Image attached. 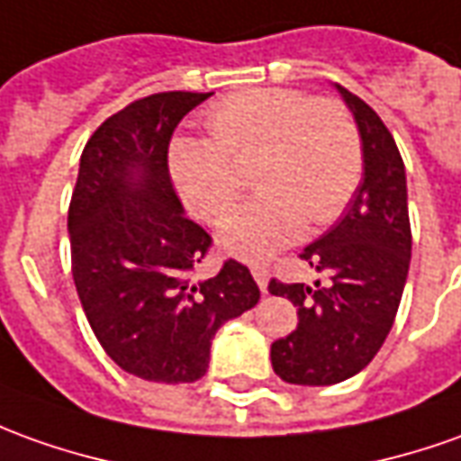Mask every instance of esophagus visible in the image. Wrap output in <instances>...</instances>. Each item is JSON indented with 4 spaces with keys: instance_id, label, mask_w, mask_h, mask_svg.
Segmentation results:
<instances>
[{
    "instance_id": "obj_1",
    "label": "esophagus",
    "mask_w": 461,
    "mask_h": 461,
    "mask_svg": "<svg viewBox=\"0 0 461 461\" xmlns=\"http://www.w3.org/2000/svg\"><path fill=\"white\" fill-rule=\"evenodd\" d=\"M250 273H253V278H256V284H258L263 294H268V266L266 263H253Z\"/></svg>"
}]
</instances>
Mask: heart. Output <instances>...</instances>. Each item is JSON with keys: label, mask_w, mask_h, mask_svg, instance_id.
Here are the masks:
<instances>
[{"label": "heart", "mask_w": 461, "mask_h": 461, "mask_svg": "<svg viewBox=\"0 0 461 461\" xmlns=\"http://www.w3.org/2000/svg\"><path fill=\"white\" fill-rule=\"evenodd\" d=\"M205 138H176L167 165L198 218L218 223L240 195L238 167L253 163L258 195L221 225V243L238 256H266L294 243L306 221L333 223L364 176L357 120L331 97L294 87L228 95L205 115Z\"/></svg>", "instance_id": "1"}]
</instances>
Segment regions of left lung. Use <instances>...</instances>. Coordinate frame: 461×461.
<instances>
[{
  "instance_id": "obj_1",
  "label": "left lung",
  "mask_w": 461,
  "mask_h": 461,
  "mask_svg": "<svg viewBox=\"0 0 461 461\" xmlns=\"http://www.w3.org/2000/svg\"><path fill=\"white\" fill-rule=\"evenodd\" d=\"M364 145V180L341 221L303 249L326 273L313 285L271 278L268 291L298 309V326L271 344L273 371L288 384L329 386L369 366L392 331L411 261L404 160L382 117L336 85Z\"/></svg>"
}]
</instances>
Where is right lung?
Listing matches in <instances>:
<instances>
[{
    "label": "right lung",
    "instance_id": "add662e5",
    "mask_svg": "<svg viewBox=\"0 0 461 461\" xmlns=\"http://www.w3.org/2000/svg\"><path fill=\"white\" fill-rule=\"evenodd\" d=\"M208 97L158 92L107 117L82 150L69 200L79 303L104 354L145 382H198L215 331L261 298L249 266L233 258L212 278L195 276L212 238L185 218L167 148Z\"/></svg>",
    "mask_w": 461,
    "mask_h": 461
}]
</instances>
